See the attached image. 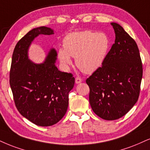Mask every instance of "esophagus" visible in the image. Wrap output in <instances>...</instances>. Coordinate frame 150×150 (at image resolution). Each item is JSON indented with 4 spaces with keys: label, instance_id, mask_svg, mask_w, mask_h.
<instances>
[{
    "label": "esophagus",
    "instance_id": "obj_1",
    "mask_svg": "<svg viewBox=\"0 0 150 150\" xmlns=\"http://www.w3.org/2000/svg\"><path fill=\"white\" fill-rule=\"evenodd\" d=\"M81 81H82V79H81V78H79V77H76V78L75 79V83L76 84L80 83H81Z\"/></svg>",
    "mask_w": 150,
    "mask_h": 150
}]
</instances>
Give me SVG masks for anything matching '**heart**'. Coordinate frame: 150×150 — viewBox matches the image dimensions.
Instances as JSON below:
<instances>
[{"mask_svg": "<svg viewBox=\"0 0 150 150\" xmlns=\"http://www.w3.org/2000/svg\"><path fill=\"white\" fill-rule=\"evenodd\" d=\"M64 48L58 51L60 62L65 67L71 65V57L86 74L95 71L102 65L108 53L110 41L103 33L86 30L68 34L63 40Z\"/></svg>", "mask_w": 150, "mask_h": 150, "instance_id": "heart-1", "label": "heart"}]
</instances>
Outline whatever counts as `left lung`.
<instances>
[{
	"label": "left lung",
	"mask_w": 150,
	"mask_h": 150,
	"mask_svg": "<svg viewBox=\"0 0 150 150\" xmlns=\"http://www.w3.org/2000/svg\"><path fill=\"white\" fill-rule=\"evenodd\" d=\"M115 40L101 67L87 79L92 110L106 120L119 119L137 102L143 65L136 42L112 22Z\"/></svg>",
	"instance_id": "1"
}]
</instances>
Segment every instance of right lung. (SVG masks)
Wrapping results in <instances>:
<instances>
[{
  "label": "right lung",
  "mask_w": 150,
  "mask_h": 150,
  "mask_svg": "<svg viewBox=\"0 0 150 150\" xmlns=\"http://www.w3.org/2000/svg\"><path fill=\"white\" fill-rule=\"evenodd\" d=\"M54 34L51 28H33L16 44L12 54L10 84L14 103L24 117L38 126L49 127L65 115L69 92L75 79L70 73L55 66L57 52L50 49L44 62L35 63L28 58V49L35 38Z\"/></svg>",
  "instance_id": "right-lung-1"
}]
</instances>
